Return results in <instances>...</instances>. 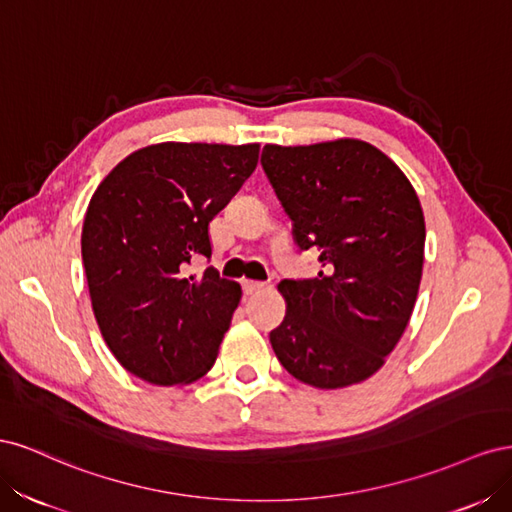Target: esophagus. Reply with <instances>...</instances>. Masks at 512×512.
Returning <instances> with one entry per match:
<instances>
[{"mask_svg":"<svg viewBox=\"0 0 512 512\" xmlns=\"http://www.w3.org/2000/svg\"><path fill=\"white\" fill-rule=\"evenodd\" d=\"M265 288H267V284H262V282H252V280L243 282V292L247 294V297H250V294L260 292V290H265Z\"/></svg>","mask_w":512,"mask_h":512,"instance_id":"34e87169","label":"esophagus"}]
</instances>
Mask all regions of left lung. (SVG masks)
<instances>
[{"mask_svg": "<svg viewBox=\"0 0 512 512\" xmlns=\"http://www.w3.org/2000/svg\"><path fill=\"white\" fill-rule=\"evenodd\" d=\"M262 168L314 280H282L286 316L269 339L284 369L316 389L374 376L404 335L421 286L425 218L412 183L359 138L265 145Z\"/></svg>", "mask_w": 512, "mask_h": 512, "instance_id": "8db88e82", "label": "left lung"}]
</instances>
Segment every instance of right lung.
Wrapping results in <instances>:
<instances>
[{"label":"right lung","mask_w":512,"mask_h":512,"mask_svg":"<svg viewBox=\"0 0 512 512\" xmlns=\"http://www.w3.org/2000/svg\"><path fill=\"white\" fill-rule=\"evenodd\" d=\"M260 145L158 143L130 153L89 200L81 252L91 307L123 369L190 384L218 359L241 286L213 267L209 222L254 173Z\"/></svg>","instance_id":"obj_1"}]
</instances>
